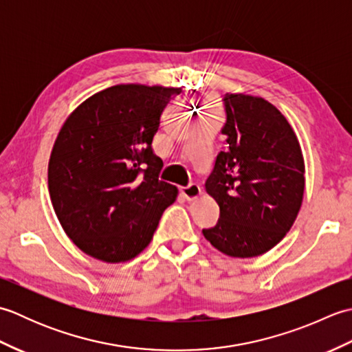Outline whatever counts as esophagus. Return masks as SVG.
Listing matches in <instances>:
<instances>
[{"label":"esophagus","instance_id":"1","mask_svg":"<svg viewBox=\"0 0 352 352\" xmlns=\"http://www.w3.org/2000/svg\"><path fill=\"white\" fill-rule=\"evenodd\" d=\"M182 193H183V197L188 199V201H195V199H198L201 197V193H203V190H201V188H199L198 184L192 183L189 186H186V188H183Z\"/></svg>","mask_w":352,"mask_h":352}]
</instances>
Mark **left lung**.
Segmentation results:
<instances>
[{
	"mask_svg": "<svg viewBox=\"0 0 352 352\" xmlns=\"http://www.w3.org/2000/svg\"><path fill=\"white\" fill-rule=\"evenodd\" d=\"M226 146L206 190L219 206L218 223L203 234L230 257H256L286 236L304 195V159L287 119L257 96L222 98Z\"/></svg>",
	"mask_w": 352,
	"mask_h": 352,
	"instance_id": "left-lung-1",
	"label": "left lung"
}]
</instances>
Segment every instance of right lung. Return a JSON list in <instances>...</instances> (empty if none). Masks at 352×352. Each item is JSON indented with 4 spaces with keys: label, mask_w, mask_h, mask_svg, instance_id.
<instances>
[{
    "label": "right lung",
    "mask_w": 352,
    "mask_h": 352,
    "mask_svg": "<svg viewBox=\"0 0 352 352\" xmlns=\"http://www.w3.org/2000/svg\"><path fill=\"white\" fill-rule=\"evenodd\" d=\"M182 89L118 85L66 119L52 148L48 189L65 233L107 263L136 257L151 242L177 188L162 182L153 139Z\"/></svg>",
    "instance_id": "add662e5"
}]
</instances>
